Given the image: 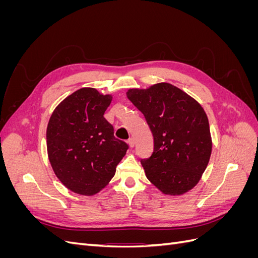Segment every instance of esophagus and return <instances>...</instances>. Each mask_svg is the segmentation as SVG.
I'll list each match as a JSON object with an SVG mask.
<instances>
[{"label": "esophagus", "instance_id": "34e87169", "mask_svg": "<svg viewBox=\"0 0 258 258\" xmlns=\"http://www.w3.org/2000/svg\"><path fill=\"white\" fill-rule=\"evenodd\" d=\"M127 143H128V145H129V147H134L135 146V140L132 139V138H130L128 141H127Z\"/></svg>", "mask_w": 258, "mask_h": 258}]
</instances>
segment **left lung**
I'll use <instances>...</instances> for the list:
<instances>
[{
  "instance_id": "left-lung-1",
  "label": "left lung",
  "mask_w": 258,
  "mask_h": 258,
  "mask_svg": "<svg viewBox=\"0 0 258 258\" xmlns=\"http://www.w3.org/2000/svg\"><path fill=\"white\" fill-rule=\"evenodd\" d=\"M126 95L153 134V154L141 160L147 179L169 196L188 192L199 183L212 153L204 107L169 83L131 88Z\"/></svg>"
}]
</instances>
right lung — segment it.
<instances>
[{
    "instance_id": "add662e5",
    "label": "right lung",
    "mask_w": 258,
    "mask_h": 258,
    "mask_svg": "<svg viewBox=\"0 0 258 258\" xmlns=\"http://www.w3.org/2000/svg\"><path fill=\"white\" fill-rule=\"evenodd\" d=\"M112 95L96 88L74 91L54 108L46 130L48 159L68 189L93 196L110 183L128 145L114 137L104 112Z\"/></svg>"
}]
</instances>
